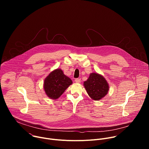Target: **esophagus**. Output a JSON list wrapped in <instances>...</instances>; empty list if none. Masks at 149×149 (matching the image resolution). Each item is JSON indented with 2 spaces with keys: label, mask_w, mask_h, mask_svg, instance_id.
I'll use <instances>...</instances> for the list:
<instances>
[{
  "label": "esophagus",
  "mask_w": 149,
  "mask_h": 149,
  "mask_svg": "<svg viewBox=\"0 0 149 149\" xmlns=\"http://www.w3.org/2000/svg\"><path fill=\"white\" fill-rule=\"evenodd\" d=\"M75 81L76 83H80V82H81V79H79V78H76V79H75Z\"/></svg>",
  "instance_id": "1"
}]
</instances>
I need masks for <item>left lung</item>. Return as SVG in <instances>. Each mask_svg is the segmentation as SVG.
Wrapping results in <instances>:
<instances>
[{"mask_svg": "<svg viewBox=\"0 0 149 149\" xmlns=\"http://www.w3.org/2000/svg\"><path fill=\"white\" fill-rule=\"evenodd\" d=\"M84 86L88 95L95 101L105 97L109 90V83L104 77L95 72L90 74L87 80L84 81Z\"/></svg>", "mask_w": 149, "mask_h": 149, "instance_id": "1", "label": "left lung"}]
</instances>
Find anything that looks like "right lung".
Instances as JSON below:
<instances>
[{"label":"right lung","instance_id":"right-lung-1","mask_svg":"<svg viewBox=\"0 0 149 149\" xmlns=\"http://www.w3.org/2000/svg\"><path fill=\"white\" fill-rule=\"evenodd\" d=\"M72 84V80L64 75L61 69L52 71L45 79L44 88L47 95L52 100L58 99Z\"/></svg>","mask_w":149,"mask_h":149}]
</instances>
